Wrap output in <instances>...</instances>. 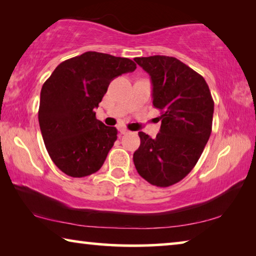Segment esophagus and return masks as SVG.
<instances>
[{
    "instance_id": "34e87169",
    "label": "esophagus",
    "mask_w": 256,
    "mask_h": 256,
    "mask_svg": "<svg viewBox=\"0 0 256 256\" xmlns=\"http://www.w3.org/2000/svg\"><path fill=\"white\" fill-rule=\"evenodd\" d=\"M118 131H120V134H126V133L128 132V130L126 128H124V126H120V128H118Z\"/></svg>"
}]
</instances>
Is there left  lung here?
<instances>
[{
  "mask_svg": "<svg viewBox=\"0 0 256 256\" xmlns=\"http://www.w3.org/2000/svg\"><path fill=\"white\" fill-rule=\"evenodd\" d=\"M134 60L151 78L162 126L156 138L138 132L141 144L133 162L146 182L167 188L183 180L200 159L211 134L214 102L203 76L180 60L154 55Z\"/></svg>",
  "mask_w": 256,
  "mask_h": 256,
  "instance_id": "8db88e82",
  "label": "left lung"
}]
</instances>
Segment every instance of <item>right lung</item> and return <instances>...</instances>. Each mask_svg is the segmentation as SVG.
<instances>
[{
    "instance_id": "right-lung-1",
    "label": "right lung",
    "mask_w": 256,
    "mask_h": 256,
    "mask_svg": "<svg viewBox=\"0 0 256 256\" xmlns=\"http://www.w3.org/2000/svg\"><path fill=\"white\" fill-rule=\"evenodd\" d=\"M126 58L86 52L58 64L42 84L38 120L50 159L64 174L84 177L98 172L118 138V130L96 118L110 81L133 72Z\"/></svg>"
}]
</instances>
